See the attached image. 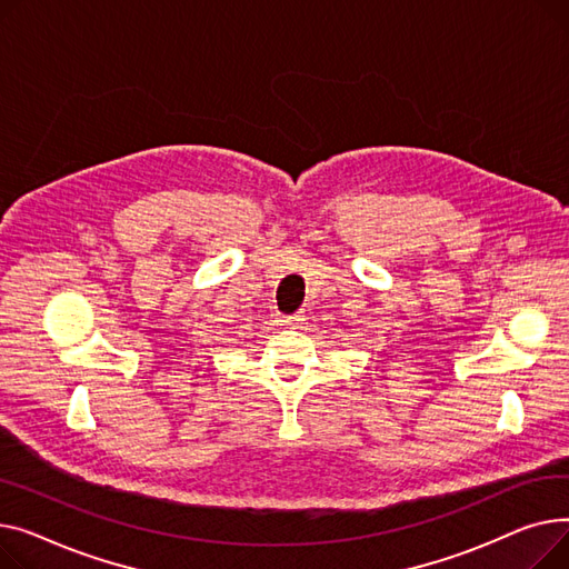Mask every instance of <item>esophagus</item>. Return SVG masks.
<instances>
[{
  "label": "esophagus",
  "mask_w": 569,
  "mask_h": 569,
  "mask_svg": "<svg viewBox=\"0 0 569 569\" xmlns=\"http://www.w3.org/2000/svg\"><path fill=\"white\" fill-rule=\"evenodd\" d=\"M303 319H306L303 312H296V315H291V317H280V323L291 326V323H298V321H303Z\"/></svg>",
  "instance_id": "obj_1"
}]
</instances>
